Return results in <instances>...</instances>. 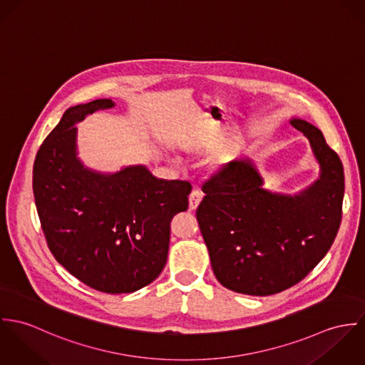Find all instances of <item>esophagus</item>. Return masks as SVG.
I'll list each match as a JSON object with an SVG mask.
<instances>
[{"instance_id": "1", "label": "esophagus", "mask_w": 365, "mask_h": 365, "mask_svg": "<svg viewBox=\"0 0 365 365\" xmlns=\"http://www.w3.org/2000/svg\"><path fill=\"white\" fill-rule=\"evenodd\" d=\"M202 193L200 190H193L189 196V208L190 210H196L199 207V204L202 202Z\"/></svg>"}]
</instances>
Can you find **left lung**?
<instances>
[{"mask_svg": "<svg viewBox=\"0 0 365 365\" xmlns=\"http://www.w3.org/2000/svg\"><path fill=\"white\" fill-rule=\"evenodd\" d=\"M289 124L308 140L319 176L294 195L272 192L249 157L225 163L202 185L196 217L217 280L246 295H273L299 283L339 231L343 165L322 131L299 118Z\"/></svg>", "mask_w": 365, "mask_h": 365, "instance_id": "1", "label": "left lung"}]
</instances>
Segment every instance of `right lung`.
<instances>
[{
  "instance_id": "1",
  "label": "right lung",
  "mask_w": 365,
  "mask_h": 365,
  "mask_svg": "<svg viewBox=\"0 0 365 365\" xmlns=\"http://www.w3.org/2000/svg\"><path fill=\"white\" fill-rule=\"evenodd\" d=\"M115 106L96 99L66 110L34 165V195L48 249L80 282L106 294L153 283L168 259L172 218L192 185L155 178L144 165L106 173L78 158L77 123Z\"/></svg>"
}]
</instances>
